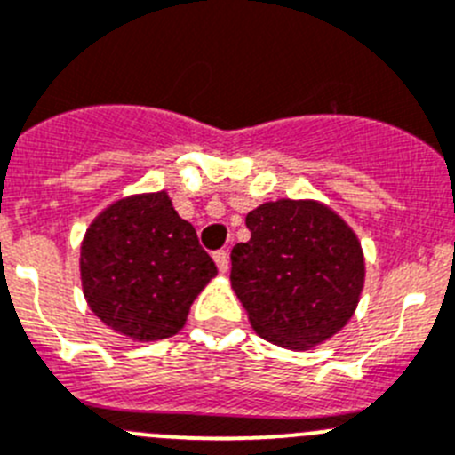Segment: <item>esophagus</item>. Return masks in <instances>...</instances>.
Segmentation results:
<instances>
[{"label": "esophagus", "instance_id": "34e87169", "mask_svg": "<svg viewBox=\"0 0 455 455\" xmlns=\"http://www.w3.org/2000/svg\"><path fill=\"white\" fill-rule=\"evenodd\" d=\"M213 258H215V265H218L220 274H228V267H231V262H228V251H218Z\"/></svg>", "mask_w": 455, "mask_h": 455}]
</instances>
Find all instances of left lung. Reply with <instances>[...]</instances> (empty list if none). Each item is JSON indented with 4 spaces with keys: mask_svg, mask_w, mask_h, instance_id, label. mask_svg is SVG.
<instances>
[{
    "mask_svg": "<svg viewBox=\"0 0 455 455\" xmlns=\"http://www.w3.org/2000/svg\"><path fill=\"white\" fill-rule=\"evenodd\" d=\"M251 240L231 251V287L253 330L287 350L332 339L366 280L362 242L316 199H275L247 213Z\"/></svg>",
    "mask_w": 455,
    "mask_h": 455,
    "instance_id": "1",
    "label": "left lung"
}]
</instances>
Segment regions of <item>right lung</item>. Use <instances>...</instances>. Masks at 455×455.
<instances>
[{"label": "right lung", "instance_id": "right-lung-1", "mask_svg": "<svg viewBox=\"0 0 455 455\" xmlns=\"http://www.w3.org/2000/svg\"><path fill=\"white\" fill-rule=\"evenodd\" d=\"M215 275L218 267L165 190L112 202L80 242V283L89 309L132 341L175 337Z\"/></svg>", "mask_w": 455, "mask_h": 455}]
</instances>
